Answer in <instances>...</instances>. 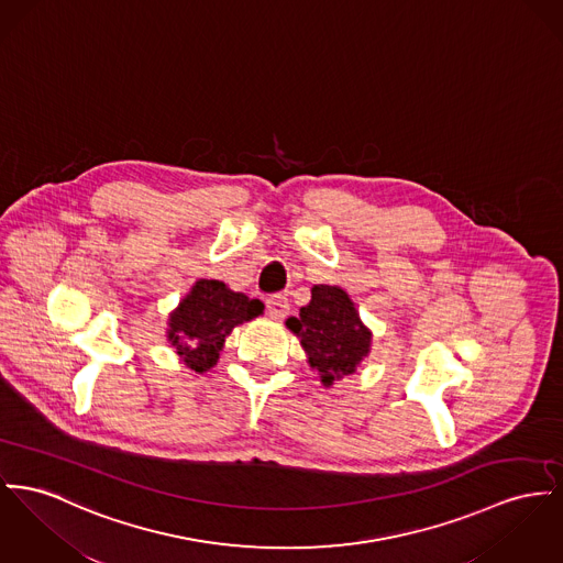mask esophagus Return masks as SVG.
<instances>
[{"instance_id":"34e87169","label":"esophagus","mask_w":563,"mask_h":563,"mask_svg":"<svg viewBox=\"0 0 563 563\" xmlns=\"http://www.w3.org/2000/svg\"><path fill=\"white\" fill-rule=\"evenodd\" d=\"M266 313L273 320H284L290 313V300L286 299L284 295H273L266 299Z\"/></svg>"}]
</instances>
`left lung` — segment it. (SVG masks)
Segmentation results:
<instances>
[{
	"label": "left lung",
	"instance_id": "1",
	"mask_svg": "<svg viewBox=\"0 0 563 563\" xmlns=\"http://www.w3.org/2000/svg\"><path fill=\"white\" fill-rule=\"evenodd\" d=\"M299 338L307 363L324 386H333L343 375L354 374L372 352V329L361 320L350 295L329 284H316L311 300L299 316L286 320Z\"/></svg>",
	"mask_w": 563,
	"mask_h": 563
}]
</instances>
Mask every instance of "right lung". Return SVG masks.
Here are the masks:
<instances>
[{
    "mask_svg": "<svg viewBox=\"0 0 563 563\" xmlns=\"http://www.w3.org/2000/svg\"><path fill=\"white\" fill-rule=\"evenodd\" d=\"M264 302L234 292L220 279H198L168 313L166 338L184 365L207 374L236 327L263 316Z\"/></svg>",
    "mask_w": 563,
    "mask_h": 563,
    "instance_id": "right-lung-1",
    "label": "right lung"
}]
</instances>
